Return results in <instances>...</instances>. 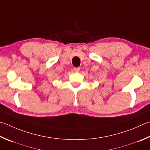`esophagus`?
I'll return each instance as SVG.
<instances>
[{
  "mask_svg": "<svg viewBox=\"0 0 150 150\" xmlns=\"http://www.w3.org/2000/svg\"><path fill=\"white\" fill-rule=\"evenodd\" d=\"M73 70H74L75 72H79L80 71V67H74Z\"/></svg>",
  "mask_w": 150,
  "mask_h": 150,
  "instance_id": "1",
  "label": "esophagus"
}]
</instances>
